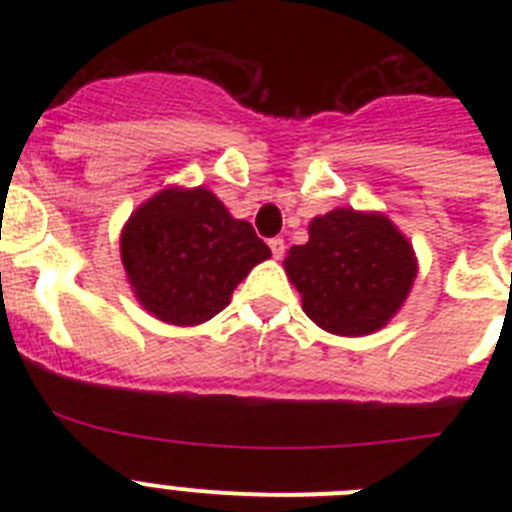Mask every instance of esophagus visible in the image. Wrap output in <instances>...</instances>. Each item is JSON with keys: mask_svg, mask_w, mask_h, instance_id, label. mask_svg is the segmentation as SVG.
Here are the masks:
<instances>
[{"mask_svg": "<svg viewBox=\"0 0 512 512\" xmlns=\"http://www.w3.org/2000/svg\"><path fill=\"white\" fill-rule=\"evenodd\" d=\"M269 248H271V253H274V259H282L284 256V238H271L269 241Z\"/></svg>", "mask_w": 512, "mask_h": 512, "instance_id": "obj_1", "label": "esophagus"}]
</instances>
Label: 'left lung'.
Returning <instances> with one entry per match:
<instances>
[{"label":"left lung","instance_id":"8db88e82","mask_svg":"<svg viewBox=\"0 0 512 512\" xmlns=\"http://www.w3.org/2000/svg\"><path fill=\"white\" fill-rule=\"evenodd\" d=\"M305 246L284 259L302 310L333 336H369L397 315L415 277L413 243L384 212L338 207L312 217Z\"/></svg>","mask_w":512,"mask_h":512}]
</instances>
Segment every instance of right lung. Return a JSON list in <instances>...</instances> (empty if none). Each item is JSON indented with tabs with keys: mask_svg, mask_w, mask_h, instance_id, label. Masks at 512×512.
<instances>
[{
	"mask_svg": "<svg viewBox=\"0 0 512 512\" xmlns=\"http://www.w3.org/2000/svg\"><path fill=\"white\" fill-rule=\"evenodd\" d=\"M120 256L143 310L169 325H200L271 251L210 189L166 187L122 225Z\"/></svg>",
	"mask_w": 512,
	"mask_h": 512,
	"instance_id": "add662e5",
	"label": "right lung"
}]
</instances>
